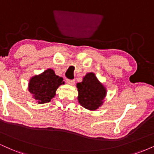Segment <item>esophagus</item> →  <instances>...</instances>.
I'll return each instance as SVG.
<instances>
[{
	"label": "esophagus",
	"mask_w": 154,
	"mask_h": 154,
	"mask_svg": "<svg viewBox=\"0 0 154 154\" xmlns=\"http://www.w3.org/2000/svg\"><path fill=\"white\" fill-rule=\"evenodd\" d=\"M66 82L70 85H73L74 83H75V81L71 80V79H66Z\"/></svg>",
	"instance_id": "esophagus-1"
}]
</instances>
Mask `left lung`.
I'll use <instances>...</instances> for the list:
<instances>
[{
	"mask_svg": "<svg viewBox=\"0 0 154 154\" xmlns=\"http://www.w3.org/2000/svg\"><path fill=\"white\" fill-rule=\"evenodd\" d=\"M79 103L85 109H97L103 103L106 94V90L100 83L94 73H87L83 81L77 83Z\"/></svg>",
	"mask_w": 154,
	"mask_h": 154,
	"instance_id": "8db88e82",
	"label": "left lung"
}]
</instances>
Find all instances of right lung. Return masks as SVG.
<instances>
[{
  "label": "right lung",
  "mask_w": 154,
  "mask_h": 154,
  "mask_svg": "<svg viewBox=\"0 0 154 154\" xmlns=\"http://www.w3.org/2000/svg\"><path fill=\"white\" fill-rule=\"evenodd\" d=\"M63 81V78L56 75L54 70L48 69L32 78L28 84V90L38 103H48L55 96L58 86L64 84Z\"/></svg>",
  "instance_id": "obj_1"
}]
</instances>
